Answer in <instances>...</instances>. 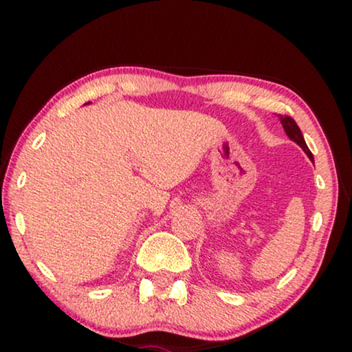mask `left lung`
<instances>
[{"label": "left lung", "mask_w": 352, "mask_h": 352, "mask_svg": "<svg viewBox=\"0 0 352 352\" xmlns=\"http://www.w3.org/2000/svg\"><path fill=\"white\" fill-rule=\"evenodd\" d=\"M280 123H282L283 129H285L287 136L290 138L293 142H296L298 146H300V147L302 148V151H305L306 155L309 157V160L314 162V157H312L311 151H309V148H307L305 138H302V134H301V129L298 128V124H296L295 120H293L292 117H283V115H280Z\"/></svg>", "instance_id": "left-lung-1"}]
</instances>
